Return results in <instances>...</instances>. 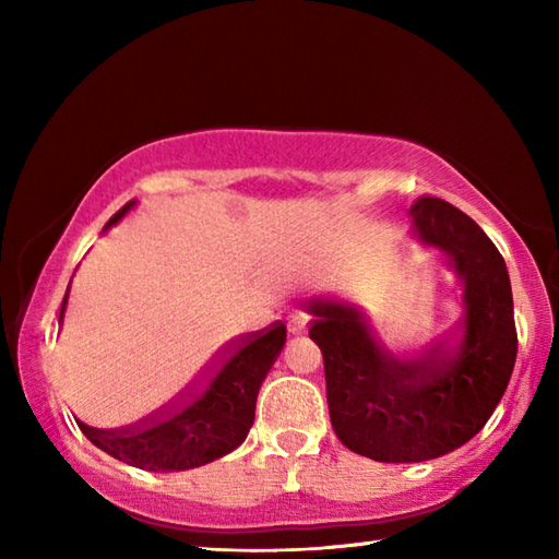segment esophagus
Segmentation results:
<instances>
[{"label":"esophagus","instance_id":"1","mask_svg":"<svg viewBox=\"0 0 559 559\" xmlns=\"http://www.w3.org/2000/svg\"><path fill=\"white\" fill-rule=\"evenodd\" d=\"M308 325V313H302V310H296V313H290L288 318V333H302Z\"/></svg>","mask_w":559,"mask_h":559}]
</instances>
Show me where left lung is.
<instances>
[{
    "mask_svg": "<svg viewBox=\"0 0 559 559\" xmlns=\"http://www.w3.org/2000/svg\"><path fill=\"white\" fill-rule=\"evenodd\" d=\"M419 239L449 253L463 281V318L449 343L396 359L377 343L362 310L310 300L308 335L323 353L330 421L359 456L416 463L459 449L486 427L518 353L506 261L456 206L424 197L412 206Z\"/></svg>",
    "mask_w": 559,
    "mask_h": 559,
    "instance_id": "obj_1",
    "label": "left lung"
}]
</instances>
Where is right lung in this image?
<instances>
[{
  "label": "right lung",
  "instance_id": "1",
  "mask_svg": "<svg viewBox=\"0 0 559 559\" xmlns=\"http://www.w3.org/2000/svg\"><path fill=\"white\" fill-rule=\"evenodd\" d=\"M132 206L126 204L108 222L116 224ZM61 302L59 323L66 310ZM286 343V325L276 320L219 349L194 384L163 409L122 429H93L79 421L91 443L112 459L145 471H187L222 459L246 439L261 382Z\"/></svg>",
  "mask_w": 559,
  "mask_h": 559
}]
</instances>
